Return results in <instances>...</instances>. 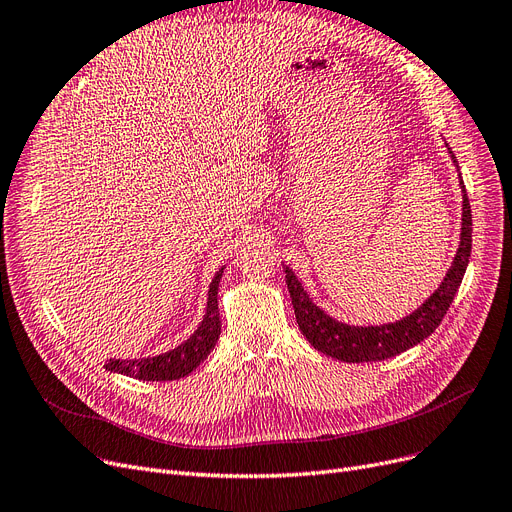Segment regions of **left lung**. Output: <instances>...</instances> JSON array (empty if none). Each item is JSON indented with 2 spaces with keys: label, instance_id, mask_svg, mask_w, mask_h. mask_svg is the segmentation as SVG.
I'll return each instance as SVG.
<instances>
[{
  "label": "left lung",
  "instance_id": "left-lung-1",
  "mask_svg": "<svg viewBox=\"0 0 512 512\" xmlns=\"http://www.w3.org/2000/svg\"><path fill=\"white\" fill-rule=\"evenodd\" d=\"M449 154L457 167V158L449 148ZM460 169V167H457ZM462 178V175H460ZM462 186V235H460V248L451 262V269L447 271L445 279L440 281L438 290L428 298V301L415 309L411 315L402 317L392 324L381 326H349L339 320H334L328 313L317 307L301 281L296 279L290 267H286V284L290 290V298L296 313V322L305 339L322 354L337 358L341 362H379L394 358L402 351H407L428 339L430 334L443 322V317L453 303V298L460 288L468 258L472 250V211L470 201L466 195V186Z\"/></svg>",
  "mask_w": 512,
  "mask_h": 512
}]
</instances>
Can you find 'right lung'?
Segmentation results:
<instances>
[{"label": "right lung", "instance_id": "obj_1", "mask_svg": "<svg viewBox=\"0 0 512 512\" xmlns=\"http://www.w3.org/2000/svg\"><path fill=\"white\" fill-rule=\"evenodd\" d=\"M224 267L214 275L209 284L207 294V309L203 322L195 330L190 339H186L182 345L167 351L161 356L142 358V360H108L105 362V370L110 373H120L133 379L142 381H173L190 375L207 356L209 351L214 349L216 341L220 339V311H218V286L222 279Z\"/></svg>", "mask_w": 512, "mask_h": 512}]
</instances>
